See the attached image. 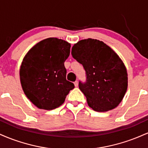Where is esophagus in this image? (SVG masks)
Listing matches in <instances>:
<instances>
[{"mask_svg":"<svg viewBox=\"0 0 148 148\" xmlns=\"http://www.w3.org/2000/svg\"><path fill=\"white\" fill-rule=\"evenodd\" d=\"M74 84V86H75V87H78V86H79V82H78L77 81H76Z\"/></svg>","mask_w":148,"mask_h":148,"instance_id":"obj_1","label":"esophagus"}]
</instances>
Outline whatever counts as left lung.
<instances>
[{
    "instance_id": "1",
    "label": "left lung",
    "mask_w": 148,
    "mask_h": 148,
    "mask_svg": "<svg viewBox=\"0 0 148 148\" xmlns=\"http://www.w3.org/2000/svg\"><path fill=\"white\" fill-rule=\"evenodd\" d=\"M72 55L86 71L85 82L79 87L94 111L112 110L123 100L127 89L125 64L115 53L103 42L87 39L72 47Z\"/></svg>"
}]
</instances>
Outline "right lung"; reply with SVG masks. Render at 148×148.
Listing matches in <instances>:
<instances>
[{"label": "right lung", "instance_id": "right-lung-1", "mask_svg": "<svg viewBox=\"0 0 148 148\" xmlns=\"http://www.w3.org/2000/svg\"><path fill=\"white\" fill-rule=\"evenodd\" d=\"M70 47L68 42L51 37L34 46L23 58L20 69L21 86L37 108L55 109L74 88V84L66 79L64 65Z\"/></svg>", "mask_w": 148, "mask_h": 148}]
</instances>
